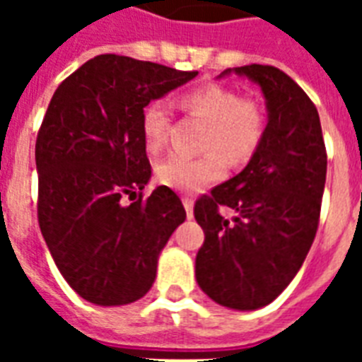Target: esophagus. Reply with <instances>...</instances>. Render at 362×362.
<instances>
[{
  "label": "esophagus",
  "instance_id": "1",
  "mask_svg": "<svg viewBox=\"0 0 362 362\" xmlns=\"http://www.w3.org/2000/svg\"><path fill=\"white\" fill-rule=\"evenodd\" d=\"M182 203H184V209H186L187 218H193V199L187 197V195H184V197H182Z\"/></svg>",
  "mask_w": 362,
  "mask_h": 362
}]
</instances>
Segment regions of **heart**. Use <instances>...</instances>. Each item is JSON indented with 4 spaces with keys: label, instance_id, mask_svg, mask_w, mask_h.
Returning a JSON list of instances; mask_svg holds the SVG:
<instances>
[{
    "label": "heart",
    "instance_id": "b5f03b06",
    "mask_svg": "<svg viewBox=\"0 0 362 362\" xmlns=\"http://www.w3.org/2000/svg\"><path fill=\"white\" fill-rule=\"evenodd\" d=\"M186 115L204 120L201 150L197 158L170 156L156 165V178L175 192L197 193L214 184L229 165H244L257 152L267 131V112L257 99L240 95L223 84L209 82L187 90L180 98ZM170 129V107L163 99H153L142 109L141 133L150 153H158L167 142Z\"/></svg>",
    "mask_w": 362,
    "mask_h": 362
}]
</instances>
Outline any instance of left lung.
Instances as JSON below:
<instances>
[{"label": "left lung", "instance_id": "1", "mask_svg": "<svg viewBox=\"0 0 362 362\" xmlns=\"http://www.w3.org/2000/svg\"><path fill=\"white\" fill-rule=\"evenodd\" d=\"M235 73L261 86L269 124L246 169L195 201L204 231L195 276L221 306L255 310L289 286L308 255L320 226L327 150L317 109L291 76L259 64ZM220 206L237 209L238 218L226 221Z\"/></svg>", "mask_w": 362, "mask_h": 362}]
</instances>
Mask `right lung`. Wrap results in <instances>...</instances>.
<instances>
[{
	"instance_id": "obj_1",
	"label": "right lung",
	"mask_w": 362,
	"mask_h": 362,
	"mask_svg": "<svg viewBox=\"0 0 362 362\" xmlns=\"http://www.w3.org/2000/svg\"><path fill=\"white\" fill-rule=\"evenodd\" d=\"M195 75L101 54L50 99L35 142L37 220L65 281L90 303L120 306L144 297L159 252L186 220L170 187L142 199L152 167L141 115Z\"/></svg>"
}]
</instances>
